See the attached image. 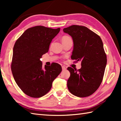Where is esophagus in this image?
<instances>
[{
    "mask_svg": "<svg viewBox=\"0 0 121 121\" xmlns=\"http://www.w3.org/2000/svg\"><path fill=\"white\" fill-rule=\"evenodd\" d=\"M62 70H65V69H66V68H65V66H62Z\"/></svg>",
    "mask_w": 121,
    "mask_h": 121,
    "instance_id": "1",
    "label": "esophagus"
}]
</instances>
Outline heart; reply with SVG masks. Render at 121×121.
<instances>
[{
  "label": "heart",
  "instance_id": "heart-1",
  "mask_svg": "<svg viewBox=\"0 0 121 121\" xmlns=\"http://www.w3.org/2000/svg\"><path fill=\"white\" fill-rule=\"evenodd\" d=\"M70 38V37L68 36H63L62 38V41L67 39H68V38Z\"/></svg>",
  "mask_w": 121,
  "mask_h": 121
}]
</instances>
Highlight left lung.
Returning a JSON list of instances; mask_svg holds the SVG:
<instances>
[{
    "mask_svg": "<svg viewBox=\"0 0 121 121\" xmlns=\"http://www.w3.org/2000/svg\"><path fill=\"white\" fill-rule=\"evenodd\" d=\"M63 31L72 37L71 59L81 61L82 65L78 70L68 68L69 91L78 97L89 96L99 88L104 78L107 60L103 43L99 35L85 26L73 25Z\"/></svg>",
    "mask_w": 121,
    "mask_h": 121,
    "instance_id": "obj_1",
    "label": "left lung"
}]
</instances>
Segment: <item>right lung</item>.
Here are the masks:
<instances>
[{
	"instance_id": "right-lung-1",
	"label": "right lung",
	"mask_w": 121,
	"mask_h": 121,
	"mask_svg": "<svg viewBox=\"0 0 121 121\" xmlns=\"http://www.w3.org/2000/svg\"><path fill=\"white\" fill-rule=\"evenodd\" d=\"M60 29L36 26L27 29L15 42L11 65L14 80L23 92L40 98L50 91L52 82L62 71L61 66L52 63L43 67L40 59L48 52L52 39Z\"/></svg>"
}]
</instances>
